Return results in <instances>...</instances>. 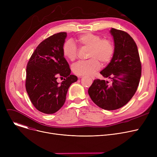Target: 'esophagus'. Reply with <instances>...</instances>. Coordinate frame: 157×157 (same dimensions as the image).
<instances>
[{"instance_id":"esophagus-1","label":"esophagus","mask_w":157,"mask_h":157,"mask_svg":"<svg viewBox=\"0 0 157 157\" xmlns=\"http://www.w3.org/2000/svg\"><path fill=\"white\" fill-rule=\"evenodd\" d=\"M79 78H81V77H79ZM92 79L94 80V79H95V78H94V77H92Z\"/></svg>"}]
</instances>
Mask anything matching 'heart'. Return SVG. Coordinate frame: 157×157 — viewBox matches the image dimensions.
Instances as JSON below:
<instances>
[{
	"label": "heart",
	"mask_w": 157,
	"mask_h": 157,
	"mask_svg": "<svg viewBox=\"0 0 157 157\" xmlns=\"http://www.w3.org/2000/svg\"><path fill=\"white\" fill-rule=\"evenodd\" d=\"M77 43L82 48H89L85 61H79L72 66L73 72L78 76H90L100 68V62H109L114 53V46L109 39L92 33H86L77 37ZM78 48L71 40L65 41L62 46V53L66 59L74 61L78 56Z\"/></svg>",
	"instance_id": "heart-1"
}]
</instances>
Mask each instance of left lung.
<instances>
[{
    "label": "left lung",
    "mask_w": 157,
    "mask_h": 157,
    "mask_svg": "<svg viewBox=\"0 0 157 157\" xmlns=\"http://www.w3.org/2000/svg\"><path fill=\"white\" fill-rule=\"evenodd\" d=\"M114 53L109 64L100 73L108 80L95 79L88 89L92 101L105 110H115L127 104L139 83L141 63L137 45L127 32L112 28Z\"/></svg>",
    "instance_id": "obj_1"
}]
</instances>
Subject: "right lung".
Masks as SVG:
<instances>
[{
  "label": "right lung",
  "mask_w": 157,
  "mask_h": 157,
  "mask_svg": "<svg viewBox=\"0 0 157 157\" xmlns=\"http://www.w3.org/2000/svg\"><path fill=\"white\" fill-rule=\"evenodd\" d=\"M67 33H57L41 42L27 66L26 90L35 108L45 114L59 111L65 103L68 89L77 81L62 53ZM64 78L61 84L56 79Z\"/></svg>",
  "instance_id": "obj_1"
}]
</instances>
